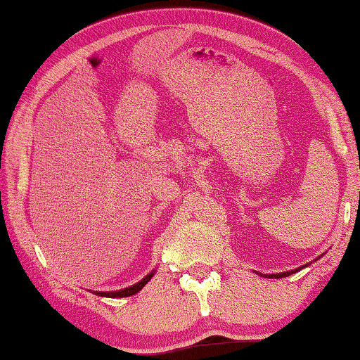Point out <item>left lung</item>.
I'll return each mask as SVG.
<instances>
[{
    "label": "left lung",
    "mask_w": 360,
    "mask_h": 360,
    "mask_svg": "<svg viewBox=\"0 0 360 360\" xmlns=\"http://www.w3.org/2000/svg\"><path fill=\"white\" fill-rule=\"evenodd\" d=\"M292 272H296V271H292ZM292 272H282V274H272V276H269V277H272V278H282V277H287V276H290V274Z\"/></svg>",
    "instance_id": "obj_1"
}]
</instances>
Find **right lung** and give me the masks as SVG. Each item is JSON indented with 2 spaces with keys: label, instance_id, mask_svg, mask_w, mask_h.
Wrapping results in <instances>:
<instances>
[{
  "label": "right lung",
  "instance_id": "1",
  "mask_svg": "<svg viewBox=\"0 0 360 360\" xmlns=\"http://www.w3.org/2000/svg\"><path fill=\"white\" fill-rule=\"evenodd\" d=\"M152 277H153V272H150L149 276H146L141 282L133 285V287H128V288H124V290H118V292H108V293L107 292H98L96 295L105 296V298H124V296H131V295H136L138 292H141V290L144 288V285L149 282Z\"/></svg>",
  "mask_w": 360,
  "mask_h": 360
}]
</instances>
